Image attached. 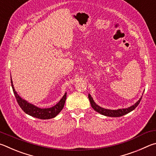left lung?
I'll return each instance as SVG.
<instances>
[{
    "label": "left lung",
    "mask_w": 156,
    "mask_h": 156,
    "mask_svg": "<svg viewBox=\"0 0 156 156\" xmlns=\"http://www.w3.org/2000/svg\"><path fill=\"white\" fill-rule=\"evenodd\" d=\"M88 99L90 100V104H91V106L92 107V108H93L95 111H97V112L101 114H103V115L106 116L120 117V116L125 115V114H127L129 112H132V110H134V109L138 105L139 103H140V101L142 99V97L140 99L135 103L134 105L131 106V107L128 108H125V109H119V110H108V109L101 108L100 106L97 105L96 103H94L93 99H92L90 94H88Z\"/></svg>",
    "instance_id": "1"
}]
</instances>
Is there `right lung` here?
Here are the masks:
<instances>
[{
	"instance_id": "add662e5",
	"label": "right lung",
	"mask_w": 156,
	"mask_h": 156,
	"mask_svg": "<svg viewBox=\"0 0 156 156\" xmlns=\"http://www.w3.org/2000/svg\"><path fill=\"white\" fill-rule=\"evenodd\" d=\"M11 83H12L13 94L15 95L18 105H20V107L24 112L30 116L40 119H50L55 117L64 108L66 99V93H65L61 100L53 107L49 108H40L34 105L30 104L25 100L22 99L14 90L12 79H11Z\"/></svg>"
}]
</instances>
